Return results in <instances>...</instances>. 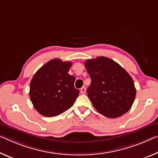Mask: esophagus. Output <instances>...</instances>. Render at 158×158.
Segmentation results:
<instances>
[{"instance_id":"obj_1","label":"esophagus","mask_w":158,"mask_h":158,"mask_svg":"<svg viewBox=\"0 0 158 158\" xmlns=\"http://www.w3.org/2000/svg\"><path fill=\"white\" fill-rule=\"evenodd\" d=\"M86 87L85 86H82L81 88V89H80V91H81V94H85V93H86Z\"/></svg>"}]
</instances>
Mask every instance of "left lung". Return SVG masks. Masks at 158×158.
Wrapping results in <instances>:
<instances>
[{
  "instance_id": "8db88e82",
  "label": "left lung",
  "mask_w": 158,
  "mask_h": 158,
  "mask_svg": "<svg viewBox=\"0 0 158 158\" xmlns=\"http://www.w3.org/2000/svg\"><path fill=\"white\" fill-rule=\"evenodd\" d=\"M84 64L91 79L86 92L97 111L109 118L128 112L136 97L134 82L128 72L103 56L87 60Z\"/></svg>"
}]
</instances>
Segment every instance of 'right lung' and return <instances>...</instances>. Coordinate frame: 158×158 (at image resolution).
Returning a JSON list of instances; mask_svg holds the SVG:
<instances>
[{"label": "right lung", "instance_id": "right-lung-1", "mask_svg": "<svg viewBox=\"0 0 158 158\" xmlns=\"http://www.w3.org/2000/svg\"><path fill=\"white\" fill-rule=\"evenodd\" d=\"M71 62L53 59L46 62L32 77L29 97L34 108L45 117H55L70 108L79 94L75 77L68 72Z\"/></svg>", "mask_w": 158, "mask_h": 158}]
</instances>
